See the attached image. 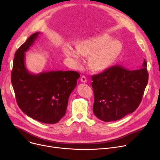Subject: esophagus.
<instances>
[{"label": "esophagus", "mask_w": 160, "mask_h": 160, "mask_svg": "<svg viewBox=\"0 0 160 160\" xmlns=\"http://www.w3.org/2000/svg\"><path fill=\"white\" fill-rule=\"evenodd\" d=\"M80 81L83 83H86L87 82V78H86L85 76H82V77L80 78Z\"/></svg>", "instance_id": "obj_1"}]
</instances>
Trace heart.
Masks as SVG:
<instances>
[{
	"instance_id": "b5f03b06",
	"label": "heart",
	"mask_w": 160,
	"mask_h": 160,
	"mask_svg": "<svg viewBox=\"0 0 160 160\" xmlns=\"http://www.w3.org/2000/svg\"><path fill=\"white\" fill-rule=\"evenodd\" d=\"M112 38L107 34L89 37L77 45V48L65 46L63 51L67 57L72 58L74 64L80 66L83 56H88L90 69L96 72L108 69L119 53L121 45L117 41H110Z\"/></svg>"
}]
</instances>
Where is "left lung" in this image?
<instances>
[{"mask_svg": "<svg viewBox=\"0 0 160 160\" xmlns=\"http://www.w3.org/2000/svg\"><path fill=\"white\" fill-rule=\"evenodd\" d=\"M93 110L104 122L119 120L139 106L148 80L145 59L140 69L128 70L120 65L93 75Z\"/></svg>", "mask_w": 160, "mask_h": 160, "instance_id": "left-lung-1", "label": "left lung"}]
</instances>
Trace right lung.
I'll list each match as a JSON object with an SVG mask.
<instances>
[{
  "label": "right lung",
  "mask_w": 160,
  "mask_h": 160,
  "mask_svg": "<svg viewBox=\"0 0 160 160\" xmlns=\"http://www.w3.org/2000/svg\"><path fill=\"white\" fill-rule=\"evenodd\" d=\"M40 32L33 33L15 54L11 80L17 102L28 117L41 122L54 124L65 115L69 97L77 86L76 71L30 72L24 63L25 52Z\"/></svg>",
  "instance_id": "1"
}]
</instances>
